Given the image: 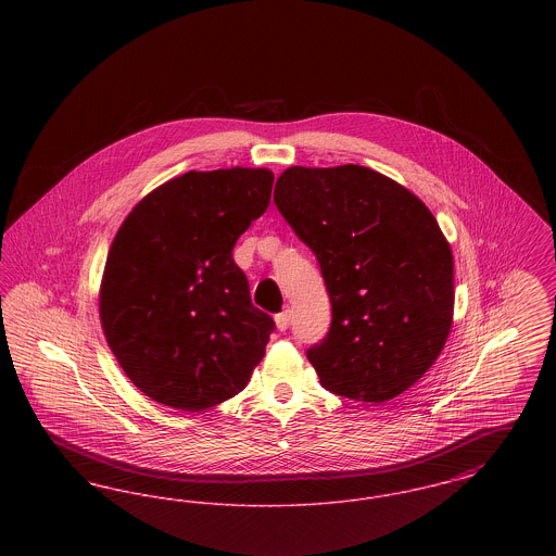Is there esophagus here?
Wrapping results in <instances>:
<instances>
[{
  "mask_svg": "<svg viewBox=\"0 0 556 556\" xmlns=\"http://www.w3.org/2000/svg\"><path fill=\"white\" fill-rule=\"evenodd\" d=\"M275 323H277V329H279V331H286V329L290 327L291 311H283V313H279V315L275 317Z\"/></svg>",
  "mask_w": 556,
  "mask_h": 556,
  "instance_id": "34e87169",
  "label": "esophagus"
}]
</instances>
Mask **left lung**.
<instances>
[{
	"label": "left lung",
	"mask_w": 556,
	"mask_h": 556,
	"mask_svg": "<svg viewBox=\"0 0 556 556\" xmlns=\"http://www.w3.org/2000/svg\"><path fill=\"white\" fill-rule=\"evenodd\" d=\"M275 206L317 256L331 300L327 336L306 350L320 386L386 402L435 363L452 325V252L438 220L367 166H291Z\"/></svg>",
	"instance_id": "obj_1"
}]
</instances>
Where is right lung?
I'll list each match as a JSON object with an SVG mask.
<instances>
[{
  "label": "right lung",
  "instance_id": "add662e5",
  "mask_svg": "<svg viewBox=\"0 0 556 556\" xmlns=\"http://www.w3.org/2000/svg\"><path fill=\"white\" fill-rule=\"evenodd\" d=\"M273 173H186L146 195L108 254L100 317L118 365L164 406L198 413L236 396L275 320L233 261L270 202Z\"/></svg>",
  "mask_w": 556,
  "mask_h": 556
}]
</instances>
